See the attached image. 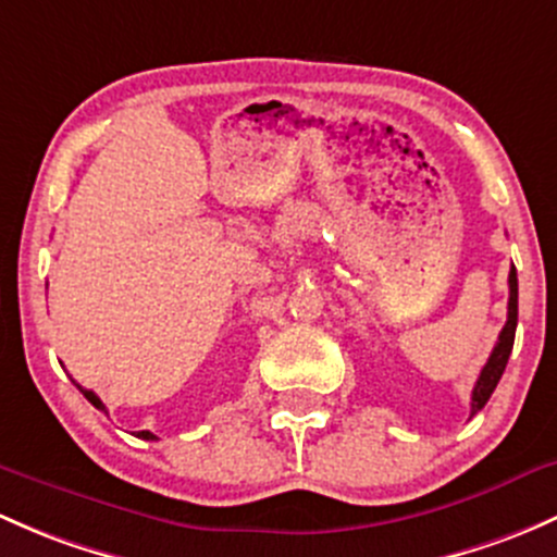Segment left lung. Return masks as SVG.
Segmentation results:
<instances>
[{"label":"left lung","instance_id":"1","mask_svg":"<svg viewBox=\"0 0 557 557\" xmlns=\"http://www.w3.org/2000/svg\"><path fill=\"white\" fill-rule=\"evenodd\" d=\"M515 327H518V272L515 267L510 269V301H507V323L502 327L499 342H496L494 352H491L488 362L480 371L475 389H472V417L480 411V408L488 403V397L494 395L496 384H499L502 373H505L507 360H510L512 344H515Z\"/></svg>","mask_w":557,"mask_h":557}]
</instances>
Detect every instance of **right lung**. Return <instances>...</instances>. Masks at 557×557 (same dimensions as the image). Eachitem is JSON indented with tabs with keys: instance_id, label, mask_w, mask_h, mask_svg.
Here are the masks:
<instances>
[{
	"instance_id": "add662e5",
	"label": "right lung",
	"mask_w": 557,
	"mask_h": 557,
	"mask_svg": "<svg viewBox=\"0 0 557 557\" xmlns=\"http://www.w3.org/2000/svg\"><path fill=\"white\" fill-rule=\"evenodd\" d=\"M77 386H79V384H77ZM79 392H82V395L87 397V400L92 403V406L98 408V411H107V406H103V403H101V397H98L96 392H92V389H85V386H79ZM138 437H144V441H157V435H151L149 430H140V432H138Z\"/></svg>"
}]
</instances>
